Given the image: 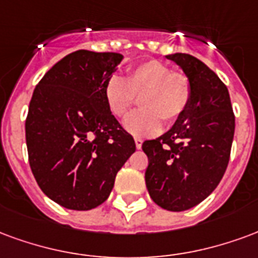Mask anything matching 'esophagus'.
Wrapping results in <instances>:
<instances>
[{
  "label": "esophagus",
  "instance_id": "esophagus-1",
  "mask_svg": "<svg viewBox=\"0 0 258 258\" xmlns=\"http://www.w3.org/2000/svg\"><path fill=\"white\" fill-rule=\"evenodd\" d=\"M135 143H136V148H139V150H140V148H142V146H143V140H142V139H139V137H136V139H135Z\"/></svg>",
  "mask_w": 258,
  "mask_h": 258
}]
</instances>
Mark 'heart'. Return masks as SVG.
I'll return each instance as SVG.
<instances>
[{"label": "heart", "mask_w": 258, "mask_h": 258, "mask_svg": "<svg viewBox=\"0 0 258 258\" xmlns=\"http://www.w3.org/2000/svg\"><path fill=\"white\" fill-rule=\"evenodd\" d=\"M142 97V110L123 119V127L137 137L154 136L162 127L161 119L176 122L188 108L192 88L188 77L173 73L159 60H148L132 67L126 80L111 75L104 84V100L114 116L121 118Z\"/></svg>", "instance_id": "1"}]
</instances>
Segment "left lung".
<instances>
[{"mask_svg": "<svg viewBox=\"0 0 258 258\" xmlns=\"http://www.w3.org/2000/svg\"><path fill=\"white\" fill-rule=\"evenodd\" d=\"M188 77L192 97L172 129L143 143L146 185L152 201L170 212L201 204L219 185L228 166L235 115L227 86L201 60L168 54Z\"/></svg>", "mask_w": 258, "mask_h": 258, "instance_id": "8db88e82", "label": "left lung"}]
</instances>
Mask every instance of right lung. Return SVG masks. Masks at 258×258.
I'll use <instances>...</instances> for the list:
<instances>
[{
  "instance_id": "right-lung-1",
  "label": "right lung",
  "mask_w": 258,
  "mask_h": 258,
  "mask_svg": "<svg viewBox=\"0 0 258 258\" xmlns=\"http://www.w3.org/2000/svg\"><path fill=\"white\" fill-rule=\"evenodd\" d=\"M122 59L115 52L77 50L34 89L26 119L30 168L42 192L63 208L103 204L136 151L104 100V84Z\"/></svg>"
}]
</instances>
